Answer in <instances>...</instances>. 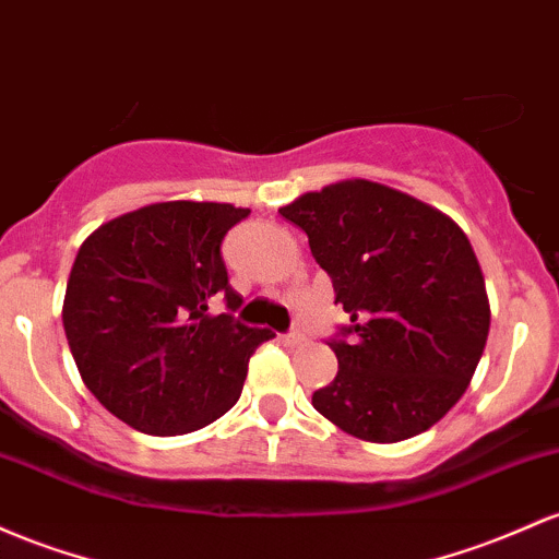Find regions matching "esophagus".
<instances>
[{
	"instance_id": "esophagus-1",
	"label": "esophagus",
	"mask_w": 559,
	"mask_h": 559,
	"mask_svg": "<svg viewBox=\"0 0 559 559\" xmlns=\"http://www.w3.org/2000/svg\"><path fill=\"white\" fill-rule=\"evenodd\" d=\"M281 342H284V345H302L305 342V334L302 331H297V329H292V331H286V334H281Z\"/></svg>"
}]
</instances>
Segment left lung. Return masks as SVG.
Instances as JSON below:
<instances>
[{"label": "left lung", "instance_id": "1", "mask_svg": "<svg viewBox=\"0 0 559 559\" xmlns=\"http://www.w3.org/2000/svg\"><path fill=\"white\" fill-rule=\"evenodd\" d=\"M278 212L305 230L349 316L326 342L340 371L312 392V408L371 443H397L443 419L490 326L486 281L462 228L369 180L305 193Z\"/></svg>", "mask_w": 559, "mask_h": 559}]
</instances>
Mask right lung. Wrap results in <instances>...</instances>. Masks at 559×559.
I'll use <instances>...</instances> for the list:
<instances>
[{"instance_id":"obj_1","label":"right lung","mask_w":559,"mask_h":559,"mask_svg":"<svg viewBox=\"0 0 559 559\" xmlns=\"http://www.w3.org/2000/svg\"><path fill=\"white\" fill-rule=\"evenodd\" d=\"M249 210L167 201L100 225L79 249L63 329L84 384L110 414L145 435L212 425L241 397L249 358L270 329L233 312L223 238ZM214 296L228 313L205 312Z\"/></svg>"}]
</instances>
